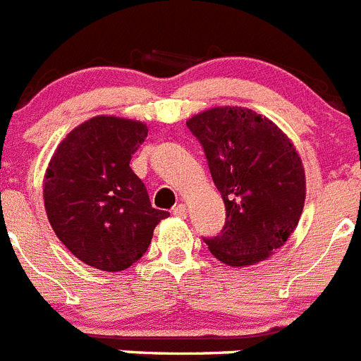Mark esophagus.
I'll return each mask as SVG.
<instances>
[{
  "instance_id": "esophagus-1",
  "label": "esophagus",
  "mask_w": 361,
  "mask_h": 361,
  "mask_svg": "<svg viewBox=\"0 0 361 361\" xmlns=\"http://www.w3.org/2000/svg\"><path fill=\"white\" fill-rule=\"evenodd\" d=\"M173 215H177V217H186V206L180 202V204H175L173 206Z\"/></svg>"
}]
</instances>
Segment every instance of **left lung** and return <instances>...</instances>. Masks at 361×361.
Segmentation results:
<instances>
[{
    "mask_svg": "<svg viewBox=\"0 0 361 361\" xmlns=\"http://www.w3.org/2000/svg\"><path fill=\"white\" fill-rule=\"evenodd\" d=\"M204 149L226 208L219 235L204 237L230 267L267 259L298 226L305 202L300 155L269 118L241 107H215L186 122Z\"/></svg>",
    "mask_w": 361,
    "mask_h": 361,
    "instance_id": "1",
    "label": "left lung"
}]
</instances>
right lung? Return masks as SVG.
I'll return each instance as SVG.
<instances>
[{"mask_svg":"<svg viewBox=\"0 0 361 361\" xmlns=\"http://www.w3.org/2000/svg\"><path fill=\"white\" fill-rule=\"evenodd\" d=\"M146 137L142 122L94 116L73 129L49 162L43 184L49 223L89 267L129 269L169 215L151 206L146 186L129 168Z\"/></svg>","mask_w":361,"mask_h":361,"instance_id":"add662e5","label":"right lung"}]
</instances>
